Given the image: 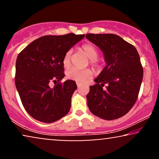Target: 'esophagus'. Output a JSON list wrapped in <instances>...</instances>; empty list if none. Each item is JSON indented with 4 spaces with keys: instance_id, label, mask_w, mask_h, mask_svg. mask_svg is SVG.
Here are the masks:
<instances>
[{
    "instance_id": "1",
    "label": "esophagus",
    "mask_w": 159,
    "mask_h": 159,
    "mask_svg": "<svg viewBox=\"0 0 159 159\" xmlns=\"http://www.w3.org/2000/svg\"><path fill=\"white\" fill-rule=\"evenodd\" d=\"M77 86L78 88H80V87L82 86V83H80V82H77Z\"/></svg>"
}]
</instances>
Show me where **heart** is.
<instances>
[{"instance_id": "b5f03b06", "label": "heart", "mask_w": 159, "mask_h": 159, "mask_svg": "<svg viewBox=\"0 0 159 159\" xmlns=\"http://www.w3.org/2000/svg\"><path fill=\"white\" fill-rule=\"evenodd\" d=\"M81 50L85 53V55L90 58V63L94 67L98 66V61L97 58L98 56V51L96 48L91 44H84L82 45ZM71 52L69 50L65 53L63 58V65L65 68H69L71 66ZM93 71L90 69H79L77 68H72L66 72V76L69 80L77 82H83L85 80L90 79L93 76Z\"/></svg>"}]
</instances>
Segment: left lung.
Segmentation results:
<instances>
[{
	"label": "left lung",
	"instance_id": "8db88e82",
	"mask_svg": "<svg viewBox=\"0 0 159 159\" xmlns=\"http://www.w3.org/2000/svg\"><path fill=\"white\" fill-rule=\"evenodd\" d=\"M86 38L103 51L106 62L95 84L90 86L89 109L106 120L120 118L138 99L143 77L140 56L134 46L116 34H87Z\"/></svg>",
	"mask_w": 159,
	"mask_h": 159
}]
</instances>
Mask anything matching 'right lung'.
<instances>
[{
  "mask_svg": "<svg viewBox=\"0 0 159 159\" xmlns=\"http://www.w3.org/2000/svg\"><path fill=\"white\" fill-rule=\"evenodd\" d=\"M84 37L69 33L32 41L16 58L15 84L25 110L34 119L52 123L68 114L76 82L64 77L65 53ZM53 81L55 85L49 87Z\"/></svg>",
  "mask_w": 159,
  "mask_h": 159,
  "instance_id": "1",
  "label": "right lung"
}]
</instances>
